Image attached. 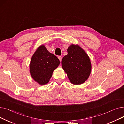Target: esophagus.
<instances>
[{"label":"esophagus","mask_w":124,"mask_h":124,"mask_svg":"<svg viewBox=\"0 0 124 124\" xmlns=\"http://www.w3.org/2000/svg\"><path fill=\"white\" fill-rule=\"evenodd\" d=\"M58 58H59V60H60V61L61 62V60H62V57L61 56H59V57H58Z\"/></svg>","instance_id":"34e87169"}]
</instances>
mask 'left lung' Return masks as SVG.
<instances>
[{"label": "left lung", "mask_w": 124, "mask_h": 124, "mask_svg": "<svg viewBox=\"0 0 124 124\" xmlns=\"http://www.w3.org/2000/svg\"><path fill=\"white\" fill-rule=\"evenodd\" d=\"M67 53L62 60V68L71 83L75 85L82 84L91 74L92 65L90 58L78 45L69 46Z\"/></svg>", "instance_id": "left-lung-1"}]
</instances>
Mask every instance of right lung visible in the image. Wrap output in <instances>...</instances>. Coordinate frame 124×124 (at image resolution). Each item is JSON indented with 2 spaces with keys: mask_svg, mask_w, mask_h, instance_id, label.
Returning a JSON list of instances; mask_svg holds the SVG:
<instances>
[{
  "mask_svg": "<svg viewBox=\"0 0 124 124\" xmlns=\"http://www.w3.org/2000/svg\"><path fill=\"white\" fill-rule=\"evenodd\" d=\"M60 64L59 59L50 53L44 45L37 48L32 56L29 65L31 77L40 85L49 82L53 72Z\"/></svg>",
  "mask_w": 124,
  "mask_h": 124,
  "instance_id": "add662e5",
  "label": "right lung"
}]
</instances>
